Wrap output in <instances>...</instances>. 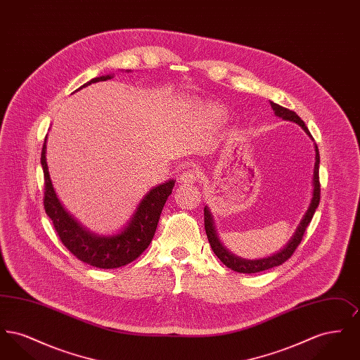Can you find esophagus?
Here are the masks:
<instances>
[{"instance_id": "esophagus-1", "label": "esophagus", "mask_w": 360, "mask_h": 360, "mask_svg": "<svg viewBox=\"0 0 360 360\" xmlns=\"http://www.w3.org/2000/svg\"><path fill=\"white\" fill-rule=\"evenodd\" d=\"M197 176H198L197 172H195L194 169H191V167H188L185 172H182V174H181L179 181H181L182 184L191 185V184H194V182L197 181Z\"/></svg>"}]
</instances>
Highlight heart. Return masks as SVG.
<instances>
[{"instance_id": "heart-1", "label": "heart", "mask_w": 360, "mask_h": 360, "mask_svg": "<svg viewBox=\"0 0 360 360\" xmlns=\"http://www.w3.org/2000/svg\"><path fill=\"white\" fill-rule=\"evenodd\" d=\"M209 110H210V112H213V110H214V109H213V108H210V109H209Z\"/></svg>"}]
</instances>
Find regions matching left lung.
I'll use <instances>...</instances> for the list:
<instances>
[{"label": "left lung", "instance_id": "left-lung-1", "mask_svg": "<svg viewBox=\"0 0 360 360\" xmlns=\"http://www.w3.org/2000/svg\"><path fill=\"white\" fill-rule=\"evenodd\" d=\"M270 103H271V108L274 110L275 116H278L283 120L298 124L307 132V135L311 139V135H310L305 122L298 117V115L295 112L289 110V109L273 103V101H270ZM314 148H316V163H314V172H313V195H311L308 210L305 212L302 220L298 224L295 232L292 233L290 240L286 243V245H283V248H281L273 255L260 257V259H244V257H236L235 254H232L229 250H226V247H224L221 240L219 239V235H217V231H216V226H214V221H213V216H212L209 207L205 205V207H204V220H205L206 236H207V240L210 243V247H212L213 252L216 254V257L223 262L226 267H229L233 271L243 273V274H254V273H260V271L273 269L275 266H279V264L285 263L292 255V252L295 251V248L301 243L302 236L305 233V229H307L309 223L311 221L317 206L320 204V178H319L320 154H319V148H317L316 144H314Z\"/></svg>", "mask_w": 360, "mask_h": 360}]
</instances>
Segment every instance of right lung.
<instances>
[{
    "mask_svg": "<svg viewBox=\"0 0 360 360\" xmlns=\"http://www.w3.org/2000/svg\"><path fill=\"white\" fill-rule=\"evenodd\" d=\"M110 78H113L112 74L93 78L79 89ZM46 153L47 136L44 139L40 160L44 172V209L70 252L84 263L98 269H117L140 257L154 238L162 209L172 194L175 181L169 179L150 188L120 232L108 236L97 235L78 223L59 201L52 186Z\"/></svg>",
    "mask_w": 360,
    "mask_h": 360,
    "instance_id": "obj_1",
    "label": "right lung"
}]
</instances>
